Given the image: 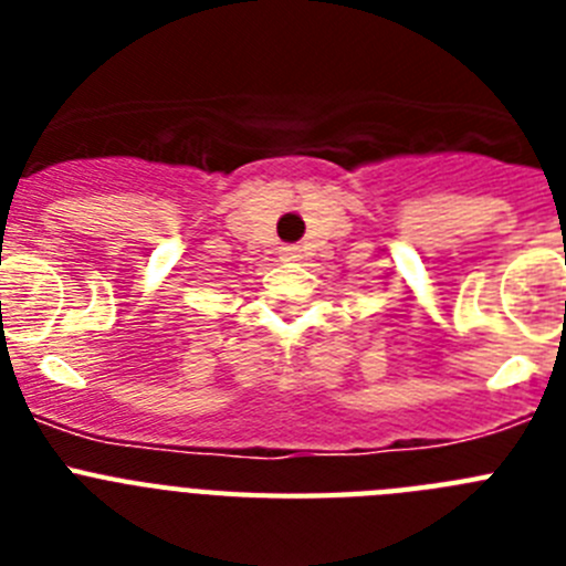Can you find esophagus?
Masks as SVG:
<instances>
[{
	"label": "esophagus",
	"mask_w": 566,
	"mask_h": 566,
	"mask_svg": "<svg viewBox=\"0 0 566 566\" xmlns=\"http://www.w3.org/2000/svg\"><path fill=\"white\" fill-rule=\"evenodd\" d=\"M283 258H286V260H297L300 258V249L297 247H283Z\"/></svg>",
	"instance_id": "34e87169"
}]
</instances>
